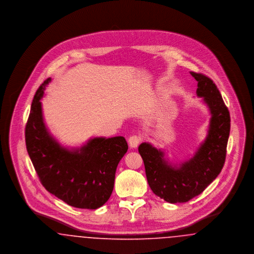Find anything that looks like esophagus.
<instances>
[{
	"label": "esophagus",
	"instance_id": "34e87169",
	"mask_svg": "<svg viewBox=\"0 0 254 254\" xmlns=\"http://www.w3.org/2000/svg\"><path fill=\"white\" fill-rule=\"evenodd\" d=\"M140 142H141V137H139L137 135H133L128 138V145L131 148L137 147L140 144Z\"/></svg>",
	"mask_w": 254,
	"mask_h": 254
}]
</instances>
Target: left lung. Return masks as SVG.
<instances>
[{"instance_id":"1","label":"left lung","mask_w":254,"mask_h":254,"mask_svg":"<svg viewBox=\"0 0 254 254\" xmlns=\"http://www.w3.org/2000/svg\"><path fill=\"white\" fill-rule=\"evenodd\" d=\"M190 74L198 82L196 94L203 99L210 114L204 142L192 157L179 164L171 163L165 150L149 143H142L138 147L151 190L171 204L190 201L216 179L225 164L230 136V112L217 86L205 75Z\"/></svg>"}]
</instances>
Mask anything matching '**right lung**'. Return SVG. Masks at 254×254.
Segmentation results:
<instances>
[{
	"mask_svg": "<svg viewBox=\"0 0 254 254\" xmlns=\"http://www.w3.org/2000/svg\"><path fill=\"white\" fill-rule=\"evenodd\" d=\"M47 79L34 95L25 127V145L39 179L57 198L78 208L96 209L112 193L115 172L128 145L123 136L90 138L80 147L61 145L49 132L41 100Z\"/></svg>",
	"mask_w": 254,
	"mask_h": 254,
	"instance_id": "1",
	"label": "right lung"
}]
</instances>
